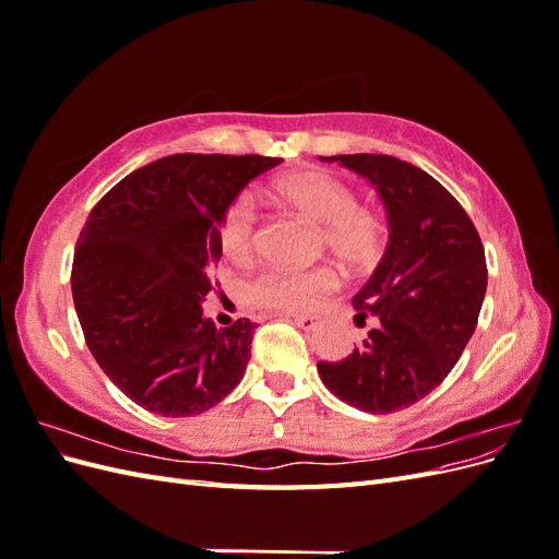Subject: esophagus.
<instances>
[{
    "label": "esophagus",
    "mask_w": 559,
    "mask_h": 559,
    "mask_svg": "<svg viewBox=\"0 0 559 559\" xmlns=\"http://www.w3.org/2000/svg\"><path fill=\"white\" fill-rule=\"evenodd\" d=\"M292 319H294V324L302 331H314L321 321L317 314H294Z\"/></svg>",
    "instance_id": "obj_1"
}]
</instances>
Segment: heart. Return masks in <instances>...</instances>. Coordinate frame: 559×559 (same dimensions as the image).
<instances>
[{
    "label": "heart",
    "instance_id": "heart-1",
    "mask_svg": "<svg viewBox=\"0 0 559 559\" xmlns=\"http://www.w3.org/2000/svg\"><path fill=\"white\" fill-rule=\"evenodd\" d=\"M273 195L284 207L306 216L321 230V242L337 261L349 267H364L378 261L384 247L382 216L364 205L349 186L329 173H296L273 183ZM259 210L251 195L235 198L218 226V242L228 259L245 263L257 249ZM337 286L331 265L310 270L270 267L249 282V300L267 312H308L321 296Z\"/></svg>",
    "mask_w": 559,
    "mask_h": 559
}]
</instances>
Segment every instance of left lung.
<instances>
[{
  "label": "left lung",
  "instance_id": "obj_1",
  "mask_svg": "<svg viewBox=\"0 0 559 559\" xmlns=\"http://www.w3.org/2000/svg\"><path fill=\"white\" fill-rule=\"evenodd\" d=\"M376 186L389 242L352 298L357 324L376 329L343 361H319L321 382L364 413L386 415L425 399L460 361L487 289L480 235L454 195L419 167L384 154L321 156Z\"/></svg>",
  "mask_w": 559,
  "mask_h": 559
}]
</instances>
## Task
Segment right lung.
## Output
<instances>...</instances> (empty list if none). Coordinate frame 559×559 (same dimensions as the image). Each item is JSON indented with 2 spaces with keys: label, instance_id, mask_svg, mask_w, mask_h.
Here are the masks:
<instances>
[{
  "label": "right lung",
  "instance_id": "right-lung-1",
  "mask_svg": "<svg viewBox=\"0 0 559 559\" xmlns=\"http://www.w3.org/2000/svg\"><path fill=\"white\" fill-rule=\"evenodd\" d=\"M280 163L167 156L130 173L91 210L72 263L74 308L99 368L144 411L200 415L242 380L259 324L216 329L202 300L222 259L228 205Z\"/></svg>",
  "mask_w": 559,
  "mask_h": 559
}]
</instances>
